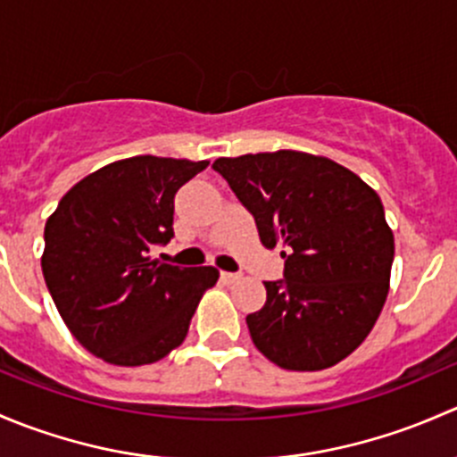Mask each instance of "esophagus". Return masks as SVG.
Here are the masks:
<instances>
[{
    "instance_id": "34e87169",
    "label": "esophagus",
    "mask_w": 457,
    "mask_h": 457,
    "mask_svg": "<svg viewBox=\"0 0 457 457\" xmlns=\"http://www.w3.org/2000/svg\"><path fill=\"white\" fill-rule=\"evenodd\" d=\"M220 278H223L225 283H237V280H241V274H234V271H220Z\"/></svg>"
}]
</instances>
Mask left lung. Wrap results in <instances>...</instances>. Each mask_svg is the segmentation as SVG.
I'll list each match as a JSON object with an SVG mask.
<instances>
[{"label":"left lung","instance_id":"left-lung-1","mask_svg":"<svg viewBox=\"0 0 457 457\" xmlns=\"http://www.w3.org/2000/svg\"><path fill=\"white\" fill-rule=\"evenodd\" d=\"M212 168L254 216L265 247L283 243L285 278L245 318L256 349L289 371L334 367L370 336L389 294L394 232L380 196L327 156L278 150L220 156Z\"/></svg>","mask_w":457,"mask_h":457}]
</instances>
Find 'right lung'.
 Segmentation results:
<instances>
[{"label": "right lung", "instance_id": "add662e5", "mask_svg": "<svg viewBox=\"0 0 457 457\" xmlns=\"http://www.w3.org/2000/svg\"><path fill=\"white\" fill-rule=\"evenodd\" d=\"M210 161L130 156L87 174L46 220L41 271L71 334L119 367L161 361L186 340L216 267L152 261L174 237V195Z\"/></svg>", "mask_w": 457, "mask_h": 457}]
</instances>
